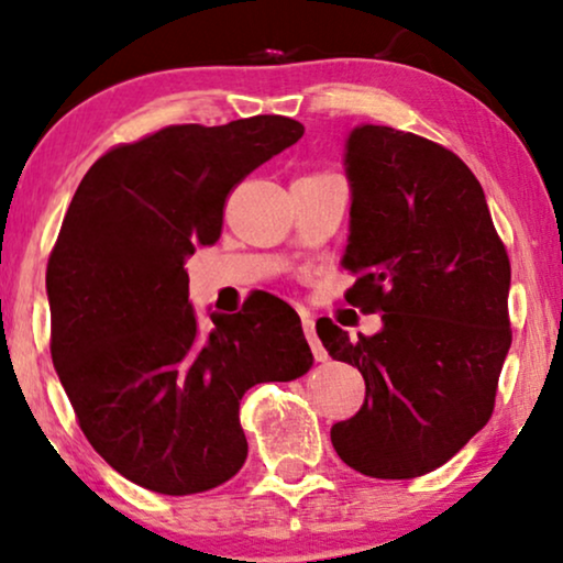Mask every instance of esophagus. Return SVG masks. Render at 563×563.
<instances>
[{"instance_id": "esophagus-1", "label": "esophagus", "mask_w": 563, "mask_h": 563, "mask_svg": "<svg viewBox=\"0 0 563 563\" xmlns=\"http://www.w3.org/2000/svg\"><path fill=\"white\" fill-rule=\"evenodd\" d=\"M301 322H303V334H306V340H309V345H311V353H314V358H317V361H324V358H327V351L322 347V343H319V340H317L314 319H311L309 314H303V317H301Z\"/></svg>"}]
</instances>
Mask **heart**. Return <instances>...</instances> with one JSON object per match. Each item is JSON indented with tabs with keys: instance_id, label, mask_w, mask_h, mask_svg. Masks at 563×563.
<instances>
[{
	"instance_id": "heart-1",
	"label": "heart",
	"mask_w": 563,
	"mask_h": 563,
	"mask_svg": "<svg viewBox=\"0 0 563 563\" xmlns=\"http://www.w3.org/2000/svg\"><path fill=\"white\" fill-rule=\"evenodd\" d=\"M314 176H322V174H314Z\"/></svg>"
}]
</instances>
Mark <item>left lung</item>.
<instances>
[{
    "label": "left lung",
    "mask_w": 563,
    "mask_h": 563,
    "mask_svg": "<svg viewBox=\"0 0 563 563\" xmlns=\"http://www.w3.org/2000/svg\"><path fill=\"white\" fill-rule=\"evenodd\" d=\"M345 170V301L382 314V330L351 340L317 322L327 353L366 382L361 410L330 437L353 471L408 481L452 460L494 412L511 345L509 254L481 181L444 145L364 124L347 137Z\"/></svg>",
    "instance_id": "left-lung-1"
}]
</instances>
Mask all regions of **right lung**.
<instances>
[{
    "label": "right lung",
    "instance_id": "1",
    "mask_svg": "<svg viewBox=\"0 0 563 563\" xmlns=\"http://www.w3.org/2000/svg\"><path fill=\"white\" fill-rule=\"evenodd\" d=\"M301 134L275 113L163 126L103 153L69 202L46 267L52 361L92 450L142 488L187 496L233 478L249 450L241 397L314 364L301 319L269 294L199 332L184 269L220 239L233 187Z\"/></svg>",
    "mask_w": 563,
    "mask_h": 563
}]
</instances>
